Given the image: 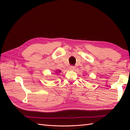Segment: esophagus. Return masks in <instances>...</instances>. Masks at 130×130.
I'll list each match as a JSON object with an SVG mask.
<instances>
[{
	"mask_svg": "<svg viewBox=\"0 0 130 130\" xmlns=\"http://www.w3.org/2000/svg\"><path fill=\"white\" fill-rule=\"evenodd\" d=\"M69 69H70V70H74V69H75V67H74V66H70V67H69Z\"/></svg>",
	"mask_w": 130,
	"mask_h": 130,
	"instance_id": "obj_1",
	"label": "esophagus"
}]
</instances>
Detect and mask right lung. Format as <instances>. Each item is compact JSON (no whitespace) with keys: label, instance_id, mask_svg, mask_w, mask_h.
<instances>
[{"label":"right lung","instance_id":"1","mask_svg":"<svg viewBox=\"0 0 130 130\" xmlns=\"http://www.w3.org/2000/svg\"><path fill=\"white\" fill-rule=\"evenodd\" d=\"M58 72H60H60H61V71H60V70H59V71H58Z\"/></svg>","mask_w":130,"mask_h":130}]
</instances>
